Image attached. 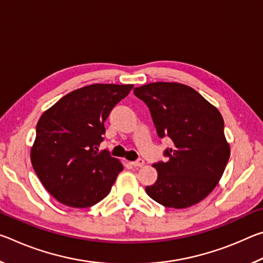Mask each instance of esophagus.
Returning a JSON list of instances; mask_svg holds the SVG:
<instances>
[{
	"instance_id": "1",
	"label": "esophagus",
	"mask_w": 263,
	"mask_h": 263,
	"mask_svg": "<svg viewBox=\"0 0 263 263\" xmlns=\"http://www.w3.org/2000/svg\"><path fill=\"white\" fill-rule=\"evenodd\" d=\"M132 163V166H135V167H142L144 166V160L142 159H138V160H136V161H133V162H131Z\"/></svg>"
}]
</instances>
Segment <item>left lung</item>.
<instances>
[{"label": "left lung", "mask_w": 263, "mask_h": 263, "mask_svg": "<svg viewBox=\"0 0 263 263\" xmlns=\"http://www.w3.org/2000/svg\"><path fill=\"white\" fill-rule=\"evenodd\" d=\"M147 104L160 138L168 137V161L154 163L155 183L146 193L166 208L184 209L203 201L216 188L230 159L224 119L215 105L189 86L153 82L135 88Z\"/></svg>", "instance_id": "left-lung-1"}]
</instances>
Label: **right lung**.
I'll list each match as a JSON object with an SVG mask.
<instances>
[{"label": "right lung", "instance_id": "add662e5", "mask_svg": "<svg viewBox=\"0 0 263 263\" xmlns=\"http://www.w3.org/2000/svg\"><path fill=\"white\" fill-rule=\"evenodd\" d=\"M132 88L90 84L65 95L39 118L31 162L58 202L82 209L109 195L123 164L106 151H97L104 139L105 119Z\"/></svg>", "mask_w": 263, "mask_h": 263}]
</instances>
